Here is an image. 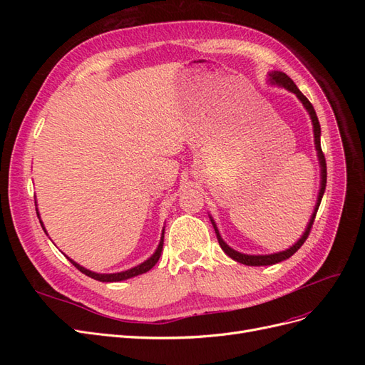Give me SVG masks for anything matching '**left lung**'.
<instances>
[{"label":"left lung","mask_w":365,"mask_h":365,"mask_svg":"<svg viewBox=\"0 0 365 365\" xmlns=\"http://www.w3.org/2000/svg\"><path fill=\"white\" fill-rule=\"evenodd\" d=\"M269 82L272 85H279L282 88H284V90H288L291 93H294L298 101H300L303 103V106L306 108V111L309 113V115H311V120H312V126H314V141H315V149H317V153H318V161H319V168H322V184H319V192H318V197H317V204H315V208H314V213L311 216V220H309V224L304 230L303 236L297 240V244H294L291 248L284 250V251H280V252H274V254H264V256H251V254H242L236 250H233L231 247H228L224 239L220 237L219 235V230L215 224V220L212 219V224L215 227V231H216V237H217V242L220 248L224 250V252L227 254L228 257H231L233 260L239 262V263H244V264H248V267H267V264H274V263H279L282 260H286L289 259L294 252H297L298 250H300V247L304 244L309 233H311V228L314 225V219H315V215L318 212V207L319 204H322V200H323V195H324V190H326V182H327V168H326V158H324V153L322 150V141H319V135H322V128H319V121H318V117L315 114V109L312 106V103L307 101L306 96L298 90L297 85L292 82L291 77L288 74H284L282 71H272L269 73Z\"/></svg>","instance_id":"obj_1"}]
</instances>
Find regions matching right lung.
<instances>
[{"label":"right lung","instance_id":"add662e5","mask_svg":"<svg viewBox=\"0 0 365 365\" xmlns=\"http://www.w3.org/2000/svg\"><path fill=\"white\" fill-rule=\"evenodd\" d=\"M36 213H38V210H36ZM39 222H41V220H39ZM41 225H42V228H43V224H42V222H41ZM43 231H46V228H43ZM46 233H47V231H46ZM163 242H164V228H163V233H161V239H160L158 248L155 250V252H153L148 260H145L143 263L137 264V267L130 268V269H128V271L114 272V274H97V272H93V271H90V269H86V268L81 267L79 263H76V262L71 260L70 257H68V260H70V262L74 264V267H76L77 269H79L81 272H83L85 275H88V277H91V279H94V280H98V282H121V280H128V279L135 277V275L145 274V272H148L149 269H152L153 267H155V263L158 262V259H160V256H161Z\"/></svg>","mask_w":365,"mask_h":365}]
</instances>
